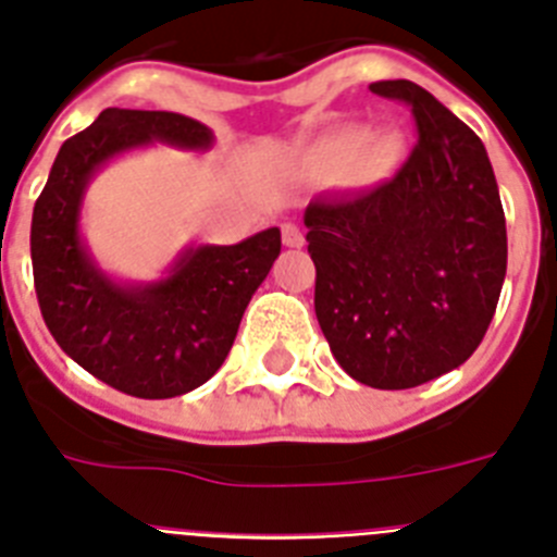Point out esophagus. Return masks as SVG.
Segmentation results:
<instances>
[{
	"mask_svg": "<svg viewBox=\"0 0 557 557\" xmlns=\"http://www.w3.org/2000/svg\"><path fill=\"white\" fill-rule=\"evenodd\" d=\"M282 239L287 248H301L304 245V231L298 228L295 223H284L282 225Z\"/></svg>",
	"mask_w": 557,
	"mask_h": 557,
	"instance_id": "obj_1",
	"label": "esophagus"
}]
</instances>
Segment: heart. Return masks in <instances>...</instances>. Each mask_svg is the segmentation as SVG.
<instances>
[{
    "label": "heart",
    "instance_id": "heart-1",
    "mask_svg": "<svg viewBox=\"0 0 557 557\" xmlns=\"http://www.w3.org/2000/svg\"><path fill=\"white\" fill-rule=\"evenodd\" d=\"M405 152V139L396 131L368 133L362 125H343L314 141L309 159L326 175L343 172L351 186H373L393 175Z\"/></svg>",
    "mask_w": 557,
    "mask_h": 557
}]
</instances>
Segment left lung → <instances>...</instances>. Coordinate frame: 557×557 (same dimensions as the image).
<instances>
[{
    "instance_id": "1",
    "label": "left lung",
    "mask_w": 557,
    "mask_h": 557,
    "mask_svg": "<svg viewBox=\"0 0 557 557\" xmlns=\"http://www.w3.org/2000/svg\"><path fill=\"white\" fill-rule=\"evenodd\" d=\"M410 106L418 145L396 178L304 211L314 314L351 379L405 391L462 366L496 312L508 231L485 145L426 88L379 81Z\"/></svg>"
}]
</instances>
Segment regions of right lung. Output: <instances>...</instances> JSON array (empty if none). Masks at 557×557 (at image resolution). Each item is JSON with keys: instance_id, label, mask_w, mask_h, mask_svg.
<instances>
[{"instance_id": "right-lung-1", "label": "right lung", "mask_w": 557, "mask_h": 557, "mask_svg": "<svg viewBox=\"0 0 557 557\" xmlns=\"http://www.w3.org/2000/svg\"><path fill=\"white\" fill-rule=\"evenodd\" d=\"M152 141L200 152L214 133L184 113L106 108L58 150L33 209L29 256L58 346L127 396L172 398L209 382L225 362L245 307L282 253V231L236 245H189L159 282L111 278L81 234L83 198L108 161Z\"/></svg>"}]
</instances>
